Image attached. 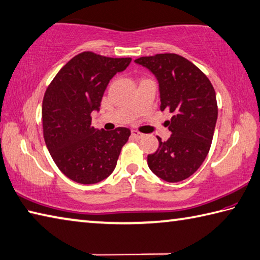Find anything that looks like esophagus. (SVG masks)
<instances>
[{
    "label": "esophagus",
    "instance_id": "1",
    "mask_svg": "<svg viewBox=\"0 0 260 260\" xmlns=\"http://www.w3.org/2000/svg\"><path fill=\"white\" fill-rule=\"evenodd\" d=\"M131 136L134 137V138H136V139L144 138V135L141 134V132H138V131H136V130H132V131H131Z\"/></svg>",
    "mask_w": 260,
    "mask_h": 260
}]
</instances>
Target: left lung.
Masks as SVG:
<instances>
[{"mask_svg": "<svg viewBox=\"0 0 260 260\" xmlns=\"http://www.w3.org/2000/svg\"><path fill=\"white\" fill-rule=\"evenodd\" d=\"M158 82L160 111L172 113L166 121L171 137L147 156L151 172L166 182L188 179L206 158L217 121L214 87L193 63L178 54H156L135 60Z\"/></svg>", "mask_w": 260, "mask_h": 260, "instance_id": "obj_1", "label": "left lung"}]
</instances>
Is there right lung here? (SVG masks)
<instances>
[{"instance_id":"add662e5","label":"right lung","mask_w":260,"mask_h":260,"mask_svg":"<svg viewBox=\"0 0 260 260\" xmlns=\"http://www.w3.org/2000/svg\"><path fill=\"white\" fill-rule=\"evenodd\" d=\"M130 57L113 58L84 52L57 72L44 95V139L54 163L75 182H101L113 172L131 131L95 129L91 112L100 111L110 80L130 64Z\"/></svg>"}]
</instances>
